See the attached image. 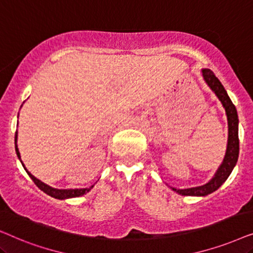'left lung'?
Wrapping results in <instances>:
<instances>
[{
  "label": "left lung",
  "instance_id": "left-lung-1",
  "mask_svg": "<svg viewBox=\"0 0 253 253\" xmlns=\"http://www.w3.org/2000/svg\"><path fill=\"white\" fill-rule=\"evenodd\" d=\"M203 76L205 79L207 85L213 89L217 98L226 109L227 119H228V130H229V136H228V146L227 153L223 159L222 165L217 169L216 174L214 177L211 179L209 183L205 185L196 186V188L190 189H175L171 188L182 196H207L212 193L220 188L221 185L226 182V179L229 177V175L233 171V169L236 165L238 159V152H240V140H238V116L236 108H235L234 103L231 102L229 96H228L226 89L223 85L217 79L215 74L210 69H204Z\"/></svg>",
  "mask_w": 253,
  "mask_h": 253
}]
</instances>
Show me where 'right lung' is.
Returning <instances> with one entry per match:
<instances>
[{"instance_id":"obj_1","label":"right lung","mask_w":253,"mask_h":253,"mask_svg":"<svg viewBox=\"0 0 253 253\" xmlns=\"http://www.w3.org/2000/svg\"><path fill=\"white\" fill-rule=\"evenodd\" d=\"M17 132H16V136H15V147H16V153L18 155V158L20 159V154H19V151H18V147H17ZM23 164V162H22ZM23 167L25 168V166L23 165ZM27 174L31 178H32V181L34 182V184H36L38 188L40 190H42L44 193H47V195H49L51 197H54V198H57V199H67V198H74V197H79V196H83L85 195L86 192H88L89 190H91L93 186H89V188H85V189H68V190H60V189H54L51 188V186L44 184L40 181V179H38L34 177V176L31 174V172L25 169Z\"/></svg>"}]
</instances>
